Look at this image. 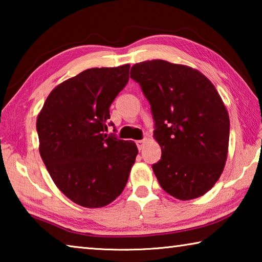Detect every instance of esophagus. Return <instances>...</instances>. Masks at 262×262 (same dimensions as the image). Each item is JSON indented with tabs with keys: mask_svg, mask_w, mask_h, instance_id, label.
I'll return each instance as SVG.
<instances>
[{
	"mask_svg": "<svg viewBox=\"0 0 262 262\" xmlns=\"http://www.w3.org/2000/svg\"><path fill=\"white\" fill-rule=\"evenodd\" d=\"M145 142H147L145 140H139V141H136V145H137V148H139V150L144 148Z\"/></svg>",
	"mask_w": 262,
	"mask_h": 262,
	"instance_id": "1",
	"label": "esophagus"
}]
</instances>
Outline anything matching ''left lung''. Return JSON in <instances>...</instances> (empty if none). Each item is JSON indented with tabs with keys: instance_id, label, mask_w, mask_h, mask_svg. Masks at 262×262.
Listing matches in <instances>:
<instances>
[{
	"instance_id": "obj_1",
	"label": "left lung",
	"mask_w": 262,
	"mask_h": 262,
	"mask_svg": "<svg viewBox=\"0 0 262 262\" xmlns=\"http://www.w3.org/2000/svg\"><path fill=\"white\" fill-rule=\"evenodd\" d=\"M155 123L162 157L152 170L161 187L179 200L206 194L222 174L230 120L219 92L205 75L187 66L151 60L132 67Z\"/></svg>"
}]
</instances>
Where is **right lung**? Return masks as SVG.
<instances>
[{
    "instance_id": "obj_1",
    "label": "right lung",
    "mask_w": 262,
    "mask_h": 262,
    "mask_svg": "<svg viewBox=\"0 0 262 262\" xmlns=\"http://www.w3.org/2000/svg\"><path fill=\"white\" fill-rule=\"evenodd\" d=\"M129 68L84 70L57 85L38 115L39 151L47 171L79 206L99 208L114 201L139 152L133 141L105 133L114 126L110 106L128 83Z\"/></svg>"
}]
</instances>
